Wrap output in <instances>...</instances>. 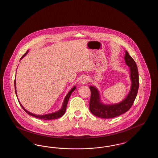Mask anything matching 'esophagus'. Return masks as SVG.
Masks as SVG:
<instances>
[{"mask_svg": "<svg viewBox=\"0 0 158 158\" xmlns=\"http://www.w3.org/2000/svg\"><path fill=\"white\" fill-rule=\"evenodd\" d=\"M88 78L86 77V76H84V77H82L81 79V80H80V83L81 84V85H85V84H86L88 82Z\"/></svg>", "mask_w": 158, "mask_h": 158, "instance_id": "34e87169", "label": "esophagus"}]
</instances>
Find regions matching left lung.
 Returning a JSON list of instances; mask_svg holds the SVG:
<instances>
[{
	"label": "left lung",
	"instance_id": "8db88e82",
	"mask_svg": "<svg viewBox=\"0 0 158 158\" xmlns=\"http://www.w3.org/2000/svg\"><path fill=\"white\" fill-rule=\"evenodd\" d=\"M124 60L130 68L131 87L127 97L120 102L106 104L101 101L98 89L95 86H89L91 95L89 102V110L94 115L102 118H111L127 112L133 104L139 86V72L135 60L125 51Z\"/></svg>",
	"mask_w": 158,
	"mask_h": 158
}]
</instances>
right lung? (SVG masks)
Listing matches in <instances>:
<instances>
[{"label":"right lung","mask_w":158,"mask_h":158,"mask_svg":"<svg viewBox=\"0 0 158 158\" xmlns=\"http://www.w3.org/2000/svg\"><path fill=\"white\" fill-rule=\"evenodd\" d=\"M28 50L27 52V53H25V54H24L23 55V57L21 58L20 60H21L23 59V57H25L27 53H28ZM16 79H15V81H14V84H15V94L16 95V97H17V94H16V81H15ZM76 87L75 86H74L70 90H69V92H68V94L66 95V96L65 97V98L64 99V101L63 102V104L62 106L61 107V109H60L59 111H57L56 112H54V113H50V114H45V115H37V114H33V113H30L28 111H27L23 106L22 104H21L20 101H19V99H18L20 105L21 106V107L23 108V110L27 113L29 115H30L31 116H33V117H35L37 118H40V119H43V120H55V119H57L61 117V116H63L64 113L66 112V106H67V104H68V101H69V99L70 98L72 93L75 90Z\"/></svg>","instance_id":"1"}]
</instances>
